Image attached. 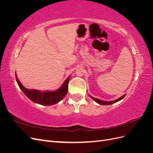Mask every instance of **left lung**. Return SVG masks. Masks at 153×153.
<instances>
[{
	"mask_svg": "<svg viewBox=\"0 0 153 153\" xmlns=\"http://www.w3.org/2000/svg\"><path fill=\"white\" fill-rule=\"evenodd\" d=\"M126 96V94L123 95V96L120 97L119 98H118V99H117V100H114V101H105L100 100H99V99L95 98H94V97H92V96H90V95H89V96H90V98H92V100H94L96 101V103H98V104H100V105H112V104H113V103H116V102H117V101H120V100H121L122 99H123V98H124V96Z\"/></svg>",
	"mask_w": 153,
	"mask_h": 153,
	"instance_id": "obj_1",
	"label": "left lung"
}]
</instances>
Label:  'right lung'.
Returning <instances> with one entry per match:
<instances>
[{
	"mask_svg": "<svg viewBox=\"0 0 153 153\" xmlns=\"http://www.w3.org/2000/svg\"><path fill=\"white\" fill-rule=\"evenodd\" d=\"M15 76L17 84L19 85L21 90L24 92L27 98L36 103L48 106L55 105L62 100L68 93V83L69 81V77L64 81L62 86L59 89L55 91L41 92L40 91L26 89L18 80L16 73Z\"/></svg>",
	"mask_w": 153,
	"mask_h": 153,
	"instance_id": "obj_1",
	"label": "right lung"
}]
</instances>
